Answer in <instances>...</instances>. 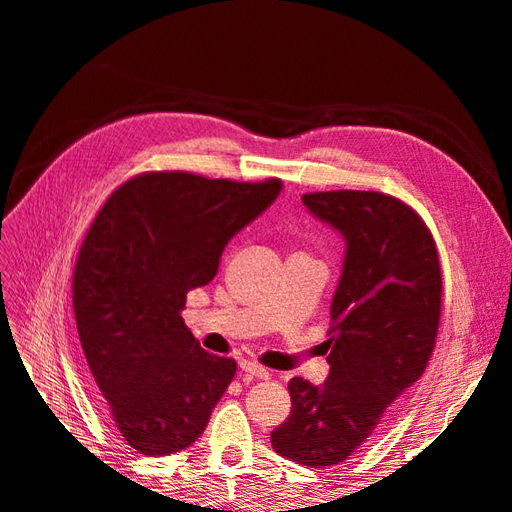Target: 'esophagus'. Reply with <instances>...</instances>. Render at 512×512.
Masks as SVG:
<instances>
[{
	"label": "esophagus",
	"mask_w": 512,
	"mask_h": 512,
	"mask_svg": "<svg viewBox=\"0 0 512 512\" xmlns=\"http://www.w3.org/2000/svg\"><path fill=\"white\" fill-rule=\"evenodd\" d=\"M239 367H241V371H245V374L252 376V378H260V380H267L269 378V371L265 367L252 363V361H241Z\"/></svg>",
	"instance_id": "1"
}]
</instances>
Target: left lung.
<instances>
[{
    "instance_id": "8db88e82",
    "label": "left lung",
    "mask_w": 512,
    "mask_h": 512,
    "mask_svg": "<svg viewBox=\"0 0 512 512\" xmlns=\"http://www.w3.org/2000/svg\"><path fill=\"white\" fill-rule=\"evenodd\" d=\"M305 209L346 243L327 331L329 376L292 378L290 416L273 451L303 466L346 461L397 397L423 376L436 344L442 273L423 220L380 192L305 194Z\"/></svg>"
}]
</instances>
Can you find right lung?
<instances>
[{
    "instance_id": "obj_1",
    "label": "right lung",
    "mask_w": 512,
    "mask_h": 512,
    "mask_svg": "<svg viewBox=\"0 0 512 512\" xmlns=\"http://www.w3.org/2000/svg\"><path fill=\"white\" fill-rule=\"evenodd\" d=\"M282 181L147 173L91 224L74 267L76 329L102 410L138 453L188 448L237 363L200 348L185 294L209 284L228 241L265 213Z\"/></svg>"
}]
</instances>
